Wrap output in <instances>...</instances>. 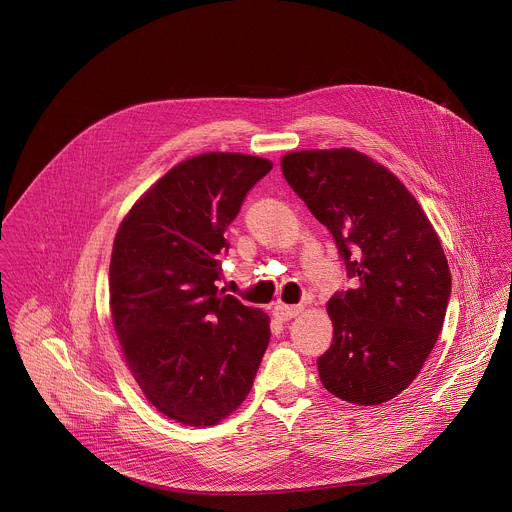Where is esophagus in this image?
Listing matches in <instances>:
<instances>
[{
    "instance_id": "1",
    "label": "esophagus",
    "mask_w": 512,
    "mask_h": 512,
    "mask_svg": "<svg viewBox=\"0 0 512 512\" xmlns=\"http://www.w3.org/2000/svg\"><path fill=\"white\" fill-rule=\"evenodd\" d=\"M303 308L301 307H289V305H277V307L273 308V314H275V318H279V320H291V318H295V316H299V312H301Z\"/></svg>"
}]
</instances>
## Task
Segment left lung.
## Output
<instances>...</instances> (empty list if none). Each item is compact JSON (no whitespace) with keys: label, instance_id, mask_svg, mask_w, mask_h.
<instances>
[{"label":"left lung","instance_id":"1","mask_svg":"<svg viewBox=\"0 0 512 512\" xmlns=\"http://www.w3.org/2000/svg\"><path fill=\"white\" fill-rule=\"evenodd\" d=\"M281 170L354 279L326 305L334 336L320 382L344 402L384 404L415 380L443 328L451 273L439 237L408 188L358 150L291 152Z\"/></svg>","mask_w":512,"mask_h":512}]
</instances>
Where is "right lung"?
<instances>
[{
    "mask_svg": "<svg viewBox=\"0 0 512 512\" xmlns=\"http://www.w3.org/2000/svg\"><path fill=\"white\" fill-rule=\"evenodd\" d=\"M267 158L207 152L162 176L122 219L110 257V312L146 400L184 425L243 404L269 346V316L217 289L227 225L271 172Z\"/></svg>",
    "mask_w": 512,
    "mask_h": 512,
    "instance_id": "right-lung-1",
    "label": "right lung"
}]
</instances>
